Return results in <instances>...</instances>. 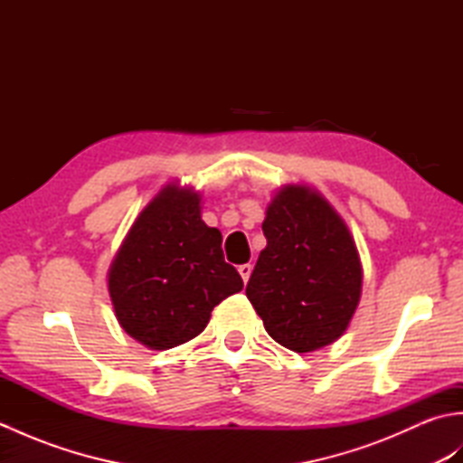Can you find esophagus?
I'll list each match as a JSON object with an SVG mask.
<instances>
[{
  "label": "esophagus",
  "mask_w": 463,
  "mask_h": 463,
  "mask_svg": "<svg viewBox=\"0 0 463 463\" xmlns=\"http://www.w3.org/2000/svg\"><path fill=\"white\" fill-rule=\"evenodd\" d=\"M239 272H241V277H242L244 284H247V282H249V279H250L252 267H250V264H241V267H239Z\"/></svg>",
  "instance_id": "obj_1"
}]
</instances>
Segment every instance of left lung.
<instances>
[{"mask_svg": "<svg viewBox=\"0 0 463 463\" xmlns=\"http://www.w3.org/2000/svg\"><path fill=\"white\" fill-rule=\"evenodd\" d=\"M247 297L272 340L314 352L338 340L358 308L362 264L352 234L324 196L304 184L274 194L262 222Z\"/></svg>", "mask_w": 463, "mask_h": 463, "instance_id": "8db88e82", "label": "left lung"}]
</instances>
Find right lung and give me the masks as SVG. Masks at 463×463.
Masks as SVG:
<instances>
[{"mask_svg":"<svg viewBox=\"0 0 463 463\" xmlns=\"http://www.w3.org/2000/svg\"><path fill=\"white\" fill-rule=\"evenodd\" d=\"M222 234L201 219V196L166 184L137 216L109 269V297L123 330L169 350L206 328L211 312L242 290L224 262Z\"/></svg>","mask_w":463,"mask_h":463,"instance_id":"right-lung-1","label":"right lung"}]
</instances>
